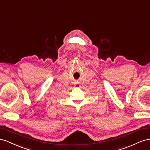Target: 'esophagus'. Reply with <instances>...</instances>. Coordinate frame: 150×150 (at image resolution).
Returning a JSON list of instances; mask_svg holds the SVG:
<instances>
[{
  "label": "esophagus",
  "mask_w": 150,
  "mask_h": 150,
  "mask_svg": "<svg viewBox=\"0 0 150 150\" xmlns=\"http://www.w3.org/2000/svg\"><path fill=\"white\" fill-rule=\"evenodd\" d=\"M77 86H79V85H77Z\"/></svg>",
  "instance_id": "1"
}]
</instances>
